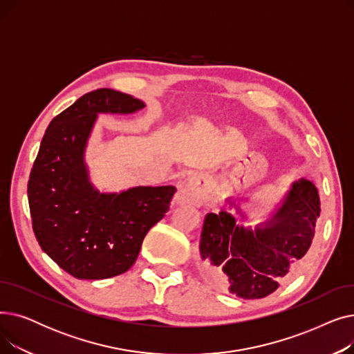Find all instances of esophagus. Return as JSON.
Returning <instances> with one entry per match:
<instances>
[{
  "label": "esophagus",
  "instance_id": "obj_1",
  "mask_svg": "<svg viewBox=\"0 0 354 354\" xmlns=\"http://www.w3.org/2000/svg\"><path fill=\"white\" fill-rule=\"evenodd\" d=\"M207 191H208V180L202 176L192 175L187 180H185L176 195L174 202L176 205H201V203L207 199Z\"/></svg>",
  "mask_w": 354,
  "mask_h": 354
}]
</instances>
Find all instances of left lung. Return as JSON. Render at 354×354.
<instances>
[{"mask_svg":"<svg viewBox=\"0 0 354 354\" xmlns=\"http://www.w3.org/2000/svg\"><path fill=\"white\" fill-rule=\"evenodd\" d=\"M244 198H227L218 214H207L199 241L201 270L245 300L264 299L290 278L308 251L320 216L317 188L307 179L291 183L271 216L255 228Z\"/></svg>","mask_w":354,"mask_h":354,"instance_id":"1","label":"left lung"}]
</instances>
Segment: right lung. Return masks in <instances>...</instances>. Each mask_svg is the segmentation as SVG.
I'll return each instance as SVG.
<instances>
[{"instance_id": "1", "label": "right lung", "mask_w": 354, "mask_h": 354, "mask_svg": "<svg viewBox=\"0 0 354 354\" xmlns=\"http://www.w3.org/2000/svg\"><path fill=\"white\" fill-rule=\"evenodd\" d=\"M143 107L126 93L97 88L55 116L41 140L27 188L32 230L41 250L79 280L126 272L147 231L169 211L172 185L100 192L84 162L97 115H132Z\"/></svg>"}]
</instances>
